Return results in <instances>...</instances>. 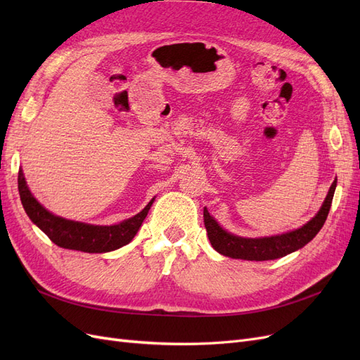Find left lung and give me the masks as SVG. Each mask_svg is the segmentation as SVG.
I'll return each instance as SVG.
<instances>
[{
	"mask_svg": "<svg viewBox=\"0 0 360 360\" xmlns=\"http://www.w3.org/2000/svg\"><path fill=\"white\" fill-rule=\"evenodd\" d=\"M336 188V180L332 183L329 189L328 197H326L320 212L315 214L312 219L304 224L302 228L296 231H290L281 236L274 237H263V238H243L237 237L217 225V222L204 209V225L207 230V236L212 246L217 250V252L231 257V258H240L248 261H264V259H275L285 257L294 250L303 248L307 243H309L312 238L317 236V233L321 230L332 205L333 193Z\"/></svg>",
	"mask_w": 360,
	"mask_h": 360,
	"instance_id": "obj_1",
	"label": "left lung"
}]
</instances>
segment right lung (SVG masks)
<instances>
[{
  "label": "right lung",
  "instance_id": "1",
  "mask_svg": "<svg viewBox=\"0 0 360 360\" xmlns=\"http://www.w3.org/2000/svg\"><path fill=\"white\" fill-rule=\"evenodd\" d=\"M18 189L20 195V201H22V205L27 214L30 216V219L34 222L53 243L64 249L82 250V252L90 254L110 252V250L127 245L138 233L151 204H153V200H151L144 207L143 212H139L138 214L122 224L111 226H99L63 219V217H58L49 213L46 209H43V205H40L39 201L31 195L25 183L22 169H19L18 174Z\"/></svg>",
  "mask_w": 360,
  "mask_h": 360
}]
</instances>
